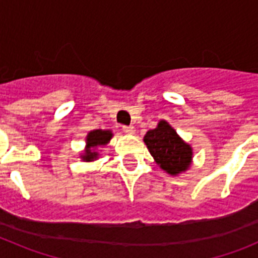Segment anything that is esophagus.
Masks as SVG:
<instances>
[{
  "instance_id": "esophagus-1",
  "label": "esophagus",
  "mask_w": 258,
  "mask_h": 258,
  "mask_svg": "<svg viewBox=\"0 0 258 258\" xmlns=\"http://www.w3.org/2000/svg\"><path fill=\"white\" fill-rule=\"evenodd\" d=\"M122 131L126 134H134L136 133V127L133 125H131V126H122Z\"/></svg>"
}]
</instances>
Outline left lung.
Masks as SVG:
<instances>
[{
	"label": "left lung",
	"instance_id": "obj_1",
	"mask_svg": "<svg viewBox=\"0 0 258 258\" xmlns=\"http://www.w3.org/2000/svg\"><path fill=\"white\" fill-rule=\"evenodd\" d=\"M146 146L156 164L168 174L177 175L190 168L192 161V149L184 142L177 132L165 120L146 133Z\"/></svg>",
	"mask_w": 258,
	"mask_h": 258
}]
</instances>
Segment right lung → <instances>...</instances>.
Masks as SVG:
<instances>
[{
	"label": "right lung",
	"instance_id": "obj_1",
	"mask_svg": "<svg viewBox=\"0 0 258 258\" xmlns=\"http://www.w3.org/2000/svg\"><path fill=\"white\" fill-rule=\"evenodd\" d=\"M112 132L102 131V129H95V131L89 132L86 136V147L84 155H81V159L84 161H94L98 157L97 147L99 146H106L112 138Z\"/></svg>",
	"mask_w": 258,
	"mask_h": 258
}]
</instances>
